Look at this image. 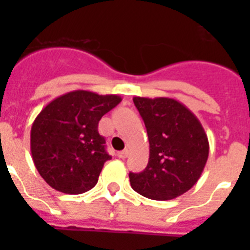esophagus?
Instances as JSON below:
<instances>
[{"label":"esophagus","instance_id":"34e87169","mask_svg":"<svg viewBox=\"0 0 250 250\" xmlns=\"http://www.w3.org/2000/svg\"><path fill=\"white\" fill-rule=\"evenodd\" d=\"M116 155H118L119 158H121V159H125L127 155H129V150L126 149V150H123V151H119Z\"/></svg>","mask_w":250,"mask_h":250}]
</instances>
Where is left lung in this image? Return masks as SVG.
<instances>
[{"label": "left lung", "instance_id": "1", "mask_svg": "<svg viewBox=\"0 0 250 250\" xmlns=\"http://www.w3.org/2000/svg\"><path fill=\"white\" fill-rule=\"evenodd\" d=\"M146 127L150 155L144 171L130 173L136 193L169 200L190 190L209 155V141L195 115L170 98L132 99Z\"/></svg>", "mask_w": 250, "mask_h": 250}]
</instances>
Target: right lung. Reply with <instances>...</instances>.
Returning <instances> with one entry per match:
<instances>
[{
    "label": "right lung",
    "instance_id": "right-lung-1",
    "mask_svg": "<svg viewBox=\"0 0 250 250\" xmlns=\"http://www.w3.org/2000/svg\"><path fill=\"white\" fill-rule=\"evenodd\" d=\"M121 101L118 95L75 90L41 110L31 127V154L39 174L55 190L81 194L98 183L105 161L99 121Z\"/></svg>",
    "mask_w": 250,
    "mask_h": 250
}]
</instances>
